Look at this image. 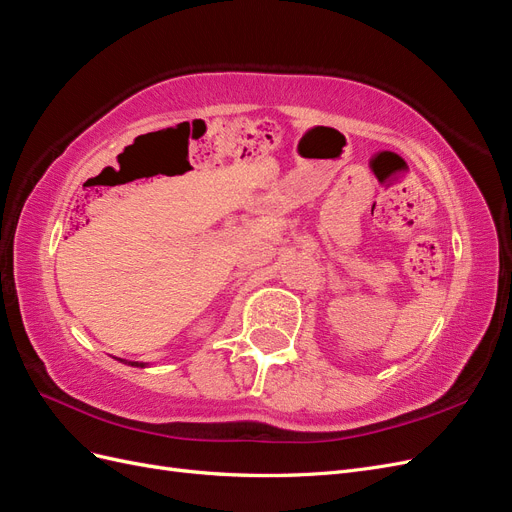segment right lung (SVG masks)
Instances as JSON below:
<instances>
[{
  "label": "right lung",
  "instance_id": "add662e5",
  "mask_svg": "<svg viewBox=\"0 0 512 512\" xmlns=\"http://www.w3.org/2000/svg\"><path fill=\"white\" fill-rule=\"evenodd\" d=\"M130 365H134V367H145V363H130Z\"/></svg>",
  "mask_w": 512,
  "mask_h": 512
}]
</instances>
